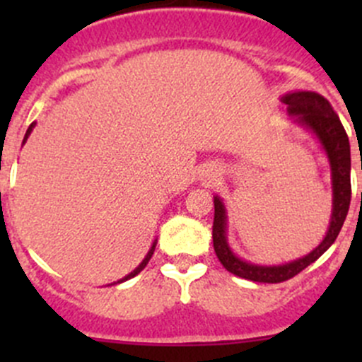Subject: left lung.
<instances>
[{"instance_id": "1", "label": "left lung", "mask_w": 362, "mask_h": 362, "mask_svg": "<svg viewBox=\"0 0 362 362\" xmlns=\"http://www.w3.org/2000/svg\"><path fill=\"white\" fill-rule=\"evenodd\" d=\"M284 103L289 108V113L298 115L299 122L313 131L319 136L320 144L327 152L331 160V171H333V215H331V226L326 238L322 240L315 250L310 252L303 259L289 262L284 266H255L250 262L242 261L229 250L226 242V211L224 204L218 198L214 199V228H211V238H214V249L221 264L229 273L242 276L252 282L262 284H280L301 273L306 266L315 262L334 243L337 236L341 231L346 214L350 206V144L346 136L345 127L339 122V117L333 112L329 101L317 93L299 90L291 93L282 98Z\"/></svg>"}]
</instances>
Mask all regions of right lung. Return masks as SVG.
<instances>
[{"mask_svg": "<svg viewBox=\"0 0 362 362\" xmlns=\"http://www.w3.org/2000/svg\"><path fill=\"white\" fill-rule=\"evenodd\" d=\"M33 126H35V124H31V126H29L28 133H25V138H28V134H29V133H31ZM25 138H24V140H25ZM154 249H156V243H154V245H152V249H151V250H148L147 257H145V259H144V261H141V264H140V266H138V268H136V269H134V272H131V273H129V275H127V276H124V279H122V280H119V282H124V280H129V279H133V276H136V275H138V273H140V272H141V269H144V268H145V266H147V264H148V261H151L152 254H154Z\"/></svg>", "mask_w": 362, "mask_h": 362, "instance_id": "1", "label": "right lung"}]
</instances>
